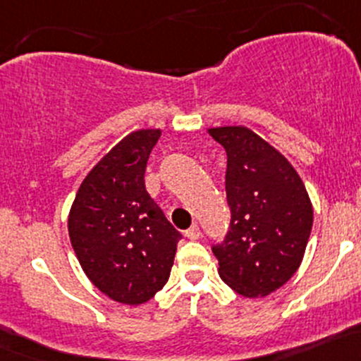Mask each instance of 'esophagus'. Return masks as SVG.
Instances as JSON below:
<instances>
[{
	"label": "esophagus",
	"instance_id": "esophagus-1",
	"mask_svg": "<svg viewBox=\"0 0 361 361\" xmlns=\"http://www.w3.org/2000/svg\"><path fill=\"white\" fill-rule=\"evenodd\" d=\"M185 236H187L188 240H199L200 236V228L197 224H193L192 228H188L187 231H185Z\"/></svg>",
	"mask_w": 361,
	"mask_h": 361
}]
</instances>
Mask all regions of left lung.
Segmentation results:
<instances>
[{
  "label": "left lung",
  "mask_w": 361,
  "mask_h": 361,
  "mask_svg": "<svg viewBox=\"0 0 361 361\" xmlns=\"http://www.w3.org/2000/svg\"><path fill=\"white\" fill-rule=\"evenodd\" d=\"M228 156L231 223L212 245L221 279L247 298L265 296L295 274L310 238L314 209L283 154L245 126L209 130Z\"/></svg>",
  "instance_id": "obj_1"
}]
</instances>
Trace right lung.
Wrapping results in <instances>:
<instances>
[{
    "label": "right lung",
    "mask_w": 361,
    "mask_h": 361,
    "mask_svg": "<svg viewBox=\"0 0 361 361\" xmlns=\"http://www.w3.org/2000/svg\"><path fill=\"white\" fill-rule=\"evenodd\" d=\"M161 130H138L97 162L78 188L68 233L82 269L106 296L149 302L169 279L181 233L145 190V168Z\"/></svg>",
    "instance_id": "right-lung-1"
}]
</instances>
